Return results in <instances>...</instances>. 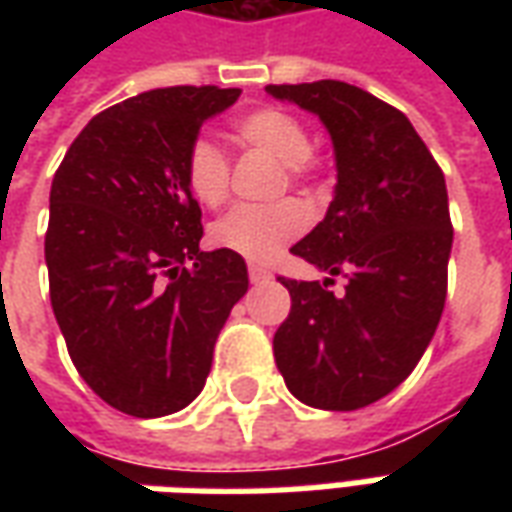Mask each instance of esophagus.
<instances>
[{"label":"esophagus","mask_w":512,"mask_h":512,"mask_svg":"<svg viewBox=\"0 0 512 512\" xmlns=\"http://www.w3.org/2000/svg\"><path fill=\"white\" fill-rule=\"evenodd\" d=\"M249 279H252V282H266V279H271V271H268V268H263V266H255V263H252V266H249Z\"/></svg>","instance_id":"esophagus-1"}]
</instances>
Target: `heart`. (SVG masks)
<instances>
[{"label":"heart","mask_w":512,"mask_h":512,"mask_svg":"<svg viewBox=\"0 0 512 512\" xmlns=\"http://www.w3.org/2000/svg\"><path fill=\"white\" fill-rule=\"evenodd\" d=\"M233 134L246 145L263 147L288 164L293 178L307 172L312 139L299 120L282 109L263 106L235 117ZM183 178L191 197L208 208H219L230 194V161L224 150L208 136L191 139L183 158ZM310 213L299 200H282L277 205H238L213 224V244L230 249L246 260H268L307 230Z\"/></svg>","instance_id":"1"}]
</instances>
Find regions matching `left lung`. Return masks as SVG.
Segmentation results:
<instances>
[{"mask_svg":"<svg viewBox=\"0 0 512 512\" xmlns=\"http://www.w3.org/2000/svg\"><path fill=\"white\" fill-rule=\"evenodd\" d=\"M268 95L321 117L337 186L323 222L290 252L348 279H282L290 315L274 359L301 403L354 411L408 378L433 340L447 299L452 249L444 172L408 117L354 84H268Z\"/></svg>","mask_w":512,"mask_h":512,"instance_id":"left-lung-1","label":"left lung"}]
</instances>
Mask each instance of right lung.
I'll list each match as a JSON object with an SVG mask.
<instances>
[{
    "instance_id": "add662e5",
    "label": "right lung",
    "mask_w": 512,
    "mask_h": 512,
    "mask_svg": "<svg viewBox=\"0 0 512 512\" xmlns=\"http://www.w3.org/2000/svg\"><path fill=\"white\" fill-rule=\"evenodd\" d=\"M241 90L164 87L95 115L51 180V310L95 395L164 417L200 395L213 345L249 288L244 257L202 252L183 158Z\"/></svg>"
}]
</instances>
